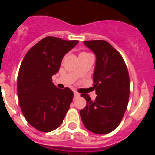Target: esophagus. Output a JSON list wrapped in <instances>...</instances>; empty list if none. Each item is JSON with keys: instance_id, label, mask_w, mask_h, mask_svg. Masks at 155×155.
Instances as JSON below:
<instances>
[{"instance_id": "34e87169", "label": "esophagus", "mask_w": 155, "mask_h": 155, "mask_svg": "<svg viewBox=\"0 0 155 155\" xmlns=\"http://www.w3.org/2000/svg\"><path fill=\"white\" fill-rule=\"evenodd\" d=\"M74 97H78L79 95H80V94L77 92V91H74Z\"/></svg>"}]
</instances>
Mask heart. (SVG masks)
Segmentation results:
<instances>
[{
  "label": "heart",
  "mask_w": 155,
  "mask_h": 155,
  "mask_svg": "<svg viewBox=\"0 0 155 155\" xmlns=\"http://www.w3.org/2000/svg\"><path fill=\"white\" fill-rule=\"evenodd\" d=\"M84 53H81V54H84Z\"/></svg>",
  "instance_id": "obj_1"
}]
</instances>
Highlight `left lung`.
Wrapping results in <instances>:
<instances>
[{
  "label": "left lung",
  "instance_id": "1",
  "mask_svg": "<svg viewBox=\"0 0 155 155\" xmlns=\"http://www.w3.org/2000/svg\"><path fill=\"white\" fill-rule=\"evenodd\" d=\"M96 57L93 74V87L97 97L91 100L81 94L87 105L80 110L84 127L97 134H106L120 124L128 105L130 78L124 59L105 40L84 41Z\"/></svg>",
  "mask_w": 155,
  "mask_h": 155
}]
</instances>
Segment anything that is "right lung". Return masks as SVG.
<instances>
[{
	"label": "right lung",
	"mask_w": 155,
	"mask_h": 155,
	"mask_svg": "<svg viewBox=\"0 0 155 155\" xmlns=\"http://www.w3.org/2000/svg\"><path fill=\"white\" fill-rule=\"evenodd\" d=\"M79 41L45 37L25 56L18 71V97L23 116L42 132L58 128L68 113L74 93L57 88L52 76L57 73L66 53Z\"/></svg>",
	"instance_id": "1"
}]
</instances>
